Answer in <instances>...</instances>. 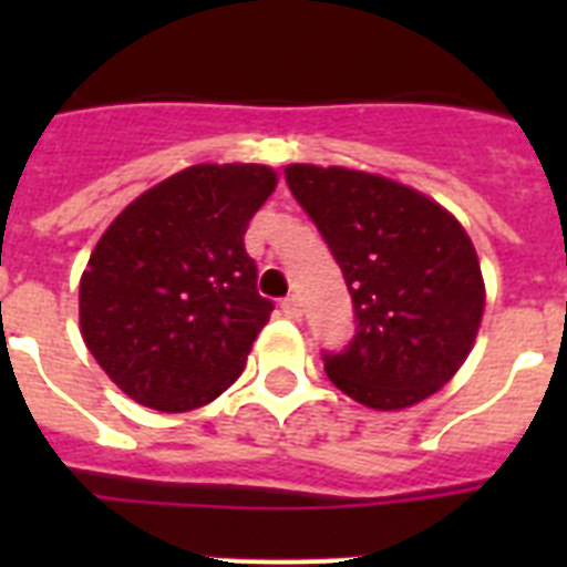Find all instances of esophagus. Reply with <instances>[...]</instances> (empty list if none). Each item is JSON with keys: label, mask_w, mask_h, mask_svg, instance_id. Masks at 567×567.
I'll use <instances>...</instances> for the list:
<instances>
[{"label": "esophagus", "mask_w": 567, "mask_h": 567, "mask_svg": "<svg viewBox=\"0 0 567 567\" xmlns=\"http://www.w3.org/2000/svg\"><path fill=\"white\" fill-rule=\"evenodd\" d=\"M280 312L287 315L289 320H298L300 315H303V309H300V298H298V295H289V298L280 300Z\"/></svg>", "instance_id": "esophagus-1"}]
</instances>
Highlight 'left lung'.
Listing matches in <instances>:
<instances>
[{"label":"left lung","instance_id":"obj_1","mask_svg":"<svg viewBox=\"0 0 567 567\" xmlns=\"http://www.w3.org/2000/svg\"><path fill=\"white\" fill-rule=\"evenodd\" d=\"M295 202L338 260L354 338L323 352L340 392L380 412L432 398L477 338L485 287L474 244L452 213L383 175L289 164Z\"/></svg>","mask_w":567,"mask_h":567}]
</instances>
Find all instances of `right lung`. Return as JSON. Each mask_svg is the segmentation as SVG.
<instances>
[{
  "label": "right lung",
  "mask_w": 567,
  "mask_h": 567,
  "mask_svg": "<svg viewBox=\"0 0 567 567\" xmlns=\"http://www.w3.org/2000/svg\"><path fill=\"white\" fill-rule=\"evenodd\" d=\"M275 184L264 164H195L99 238L79 287L82 338L135 403L189 412L244 372L272 312L244 233Z\"/></svg>",
  "instance_id": "right-lung-1"
}]
</instances>
